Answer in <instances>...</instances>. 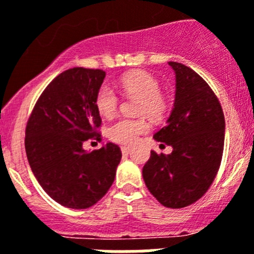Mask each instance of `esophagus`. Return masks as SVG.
I'll return each instance as SVG.
<instances>
[{
	"mask_svg": "<svg viewBox=\"0 0 254 254\" xmlns=\"http://www.w3.org/2000/svg\"><path fill=\"white\" fill-rule=\"evenodd\" d=\"M130 152H131V147H129V145H123L121 147V153L123 154H129Z\"/></svg>",
	"mask_w": 254,
	"mask_h": 254,
	"instance_id": "obj_1",
	"label": "esophagus"
}]
</instances>
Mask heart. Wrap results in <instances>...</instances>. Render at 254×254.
<instances>
[{"label":"heart","instance_id":"1","mask_svg":"<svg viewBox=\"0 0 254 254\" xmlns=\"http://www.w3.org/2000/svg\"><path fill=\"white\" fill-rule=\"evenodd\" d=\"M120 85L127 94L139 97L138 114L147 115L158 120L164 118L169 107L166 97L161 93V84L153 75L147 71H131L120 79ZM94 103L102 116L110 118L115 114L119 105L118 93L109 84H102L97 89ZM149 130V123L145 118H121L107 127V135L112 142L120 144H133L139 135Z\"/></svg>","mask_w":254,"mask_h":254}]
</instances>
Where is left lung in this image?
I'll return each mask as SVG.
<instances>
[{
    "label": "left lung",
    "mask_w": 254,
    "mask_h": 254,
    "mask_svg": "<svg viewBox=\"0 0 254 254\" xmlns=\"http://www.w3.org/2000/svg\"><path fill=\"white\" fill-rule=\"evenodd\" d=\"M176 78L175 101L166 127L153 138L173 147L143 167L148 190L161 204L183 208L199 199L211 187L221 164L225 118L213 90L188 66L170 61Z\"/></svg>",
    "instance_id": "left-lung-1"
}]
</instances>
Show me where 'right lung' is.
Masks as SVG:
<instances>
[{
    "label": "right lung",
    "instance_id": "1",
    "mask_svg": "<svg viewBox=\"0 0 254 254\" xmlns=\"http://www.w3.org/2000/svg\"><path fill=\"white\" fill-rule=\"evenodd\" d=\"M106 72L72 67L57 75L38 98L25 129L30 169L43 190L67 208L96 204L107 193L120 164L119 145L85 152L83 143L101 140L94 98Z\"/></svg>",
    "mask_w": 254,
    "mask_h": 254
}]
</instances>
